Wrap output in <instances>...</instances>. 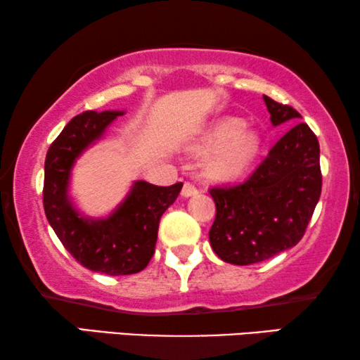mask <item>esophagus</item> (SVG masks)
I'll list each match as a JSON object with an SVG mask.
<instances>
[{
	"instance_id": "34e87169",
	"label": "esophagus",
	"mask_w": 360,
	"mask_h": 360,
	"mask_svg": "<svg viewBox=\"0 0 360 360\" xmlns=\"http://www.w3.org/2000/svg\"><path fill=\"white\" fill-rule=\"evenodd\" d=\"M196 193H198V188L193 184H190V181H185L184 188H181V196L188 198V196H193Z\"/></svg>"
}]
</instances>
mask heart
I'll use <instances>...</instances> for the list:
<instances>
[{
	"mask_svg": "<svg viewBox=\"0 0 360 360\" xmlns=\"http://www.w3.org/2000/svg\"><path fill=\"white\" fill-rule=\"evenodd\" d=\"M195 154L210 155L206 170L213 179L231 180L243 175L259 150V137L243 129L238 120H223L210 127L195 146Z\"/></svg>",
	"mask_w": 360,
	"mask_h": 360,
	"instance_id": "heart-1",
	"label": "heart"
}]
</instances>
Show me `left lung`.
<instances>
[{"label": "left lung", "instance_id": "obj_1", "mask_svg": "<svg viewBox=\"0 0 360 360\" xmlns=\"http://www.w3.org/2000/svg\"><path fill=\"white\" fill-rule=\"evenodd\" d=\"M274 126L297 122L300 112L264 96ZM319 142L297 122L244 184L210 190L216 218L210 243L221 260L250 265L292 249L303 238L321 195Z\"/></svg>", "mask_w": 360, "mask_h": 360}]
</instances>
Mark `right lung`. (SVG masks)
<instances>
[{
	"instance_id": "add662e5",
	"label": "right lung",
	"mask_w": 360,
	"mask_h": 360,
	"mask_svg": "<svg viewBox=\"0 0 360 360\" xmlns=\"http://www.w3.org/2000/svg\"><path fill=\"white\" fill-rule=\"evenodd\" d=\"M121 115L124 111H85L73 117L49 147L44 167V210L49 224L77 262L106 275H131L147 267L162 214L184 186L181 181L157 186L137 180L106 218H90L77 210L68 195L73 165Z\"/></svg>"
}]
</instances>
